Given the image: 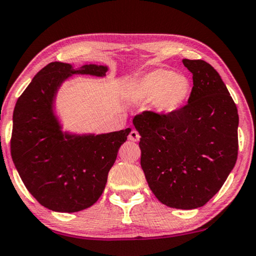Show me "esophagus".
I'll use <instances>...</instances> for the list:
<instances>
[{"mask_svg": "<svg viewBox=\"0 0 256 256\" xmlns=\"http://www.w3.org/2000/svg\"><path fill=\"white\" fill-rule=\"evenodd\" d=\"M128 139L131 140V141H139V139H140V134L138 133V131H136V130H132L131 132H130V134H128Z\"/></svg>", "mask_w": 256, "mask_h": 256, "instance_id": "esophagus-1", "label": "esophagus"}]
</instances>
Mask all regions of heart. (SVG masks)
<instances>
[{
	"label": "heart",
	"mask_w": 256,
	"mask_h": 256,
	"mask_svg": "<svg viewBox=\"0 0 256 256\" xmlns=\"http://www.w3.org/2000/svg\"><path fill=\"white\" fill-rule=\"evenodd\" d=\"M192 84L186 74L168 68H154L134 80L130 88L133 102H150L155 112L171 114L188 101Z\"/></svg>",
	"instance_id": "obj_1"
}]
</instances>
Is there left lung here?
I'll return each instance as SVG.
<instances>
[{
    "instance_id": "8db88e82",
    "label": "left lung",
    "mask_w": 256,
    "mask_h": 256,
    "mask_svg": "<svg viewBox=\"0 0 256 256\" xmlns=\"http://www.w3.org/2000/svg\"><path fill=\"white\" fill-rule=\"evenodd\" d=\"M193 74L188 104L176 112H144L140 164L152 192L171 208L204 206L222 188L238 156L239 116L226 84L202 60H182Z\"/></svg>"
}]
</instances>
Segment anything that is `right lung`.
Wrapping results in <instances>:
<instances>
[{
  "label": "right lung",
  "instance_id": "1",
  "mask_svg": "<svg viewBox=\"0 0 256 256\" xmlns=\"http://www.w3.org/2000/svg\"><path fill=\"white\" fill-rule=\"evenodd\" d=\"M108 66L52 62L40 70L14 110L11 156L28 192L40 204L58 212L93 206L106 188L108 172L131 128L104 134L63 132L54 104L72 74L104 77Z\"/></svg>",
  "mask_w": 256,
  "mask_h": 256
}]
</instances>
